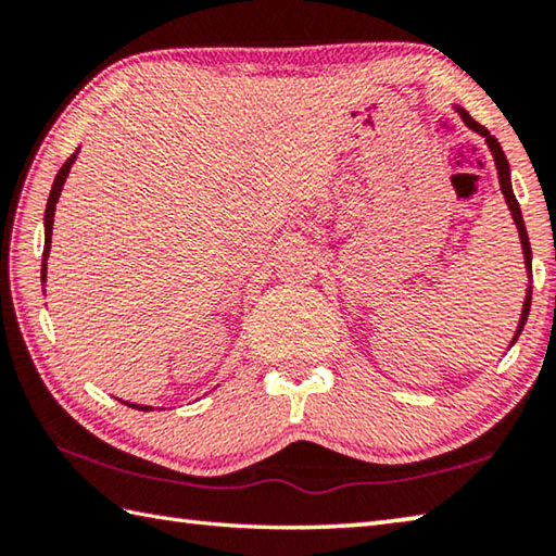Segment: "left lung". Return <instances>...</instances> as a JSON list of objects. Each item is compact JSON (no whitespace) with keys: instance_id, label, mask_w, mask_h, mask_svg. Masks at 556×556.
Here are the masks:
<instances>
[{"instance_id":"1","label":"left lung","mask_w":556,"mask_h":556,"mask_svg":"<svg viewBox=\"0 0 556 556\" xmlns=\"http://www.w3.org/2000/svg\"><path fill=\"white\" fill-rule=\"evenodd\" d=\"M454 110L458 112L460 119L466 122V127H468V129H473L476 135H481V137L485 139L488 149H491V154H493V162H495V168H497V181H501V191H503V195H505V203H507V208H510V215H513V220H515V225H517V232H520V242H522V257H525V269H527V277L532 279V248H530V238H527V230H525V220H522L520 203H517L515 193H513V184H510V164H507V159H505L503 147H501V142H497V139L491 135V131H488L483 125H478V122H476L473 117H470L464 108L454 105ZM530 306H532V287H527V296H525V304H522L520 324H517V328H515V336H513L510 345H515L517 338H520L522 328H525V321H527V314H530Z\"/></svg>"}]
</instances>
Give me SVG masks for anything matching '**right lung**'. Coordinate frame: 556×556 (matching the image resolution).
I'll use <instances>...</instances> for the list:
<instances>
[{
	"label": "right lung",
	"mask_w": 556,
	"mask_h": 556,
	"mask_svg": "<svg viewBox=\"0 0 556 556\" xmlns=\"http://www.w3.org/2000/svg\"><path fill=\"white\" fill-rule=\"evenodd\" d=\"M75 156H78V149H75V154L68 159V162H65V164L61 166V172L55 174L53 186H51L49 203H46V213H43V235H46V240H43V262H41V281H43V285H46V265H49V262H46V257H49V252H51V235H53L55 203H59V199H61L63 184H65V178H68V172H71V166H73V162H75ZM43 294H46V289H43ZM125 404H127V407H131V409H142V412H152V409H154V407H147V404H135V402H125Z\"/></svg>",
	"instance_id": "obj_1"
}]
</instances>
